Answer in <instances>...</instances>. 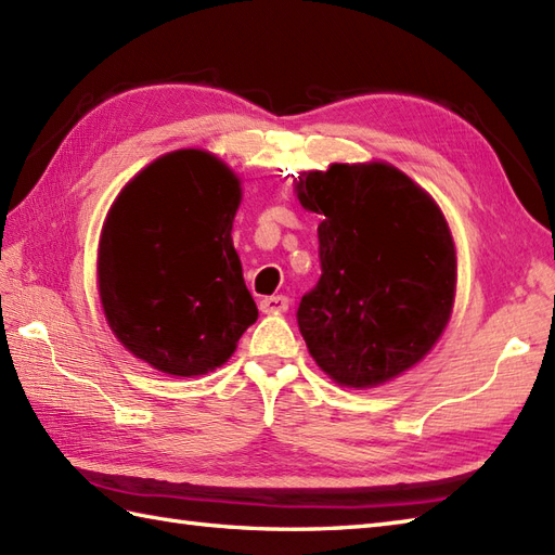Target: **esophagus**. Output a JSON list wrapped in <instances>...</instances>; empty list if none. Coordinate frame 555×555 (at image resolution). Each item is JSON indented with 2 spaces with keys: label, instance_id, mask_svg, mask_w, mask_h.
<instances>
[{
  "label": "esophagus",
  "instance_id": "obj_1",
  "mask_svg": "<svg viewBox=\"0 0 555 555\" xmlns=\"http://www.w3.org/2000/svg\"><path fill=\"white\" fill-rule=\"evenodd\" d=\"M288 309V298L286 295H272V298H262L260 300V312L262 314H281Z\"/></svg>",
  "mask_w": 555,
  "mask_h": 555
}]
</instances>
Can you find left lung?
Wrapping results in <instances>:
<instances>
[{
  "label": "left lung",
  "mask_w": 555,
  "mask_h": 555,
  "mask_svg": "<svg viewBox=\"0 0 555 555\" xmlns=\"http://www.w3.org/2000/svg\"><path fill=\"white\" fill-rule=\"evenodd\" d=\"M295 196L321 217V279L298 309L309 354L340 388L399 378L452 319L456 246L442 208L385 160L300 172Z\"/></svg>",
  "instance_id": "left-lung-1"
}]
</instances>
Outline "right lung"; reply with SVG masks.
<instances>
[{"mask_svg": "<svg viewBox=\"0 0 555 555\" xmlns=\"http://www.w3.org/2000/svg\"><path fill=\"white\" fill-rule=\"evenodd\" d=\"M241 177L203 149L149 163L115 196L96 250L113 336L172 378L229 362L257 307L231 238Z\"/></svg>", "mask_w": 555, "mask_h": 555, "instance_id": "1", "label": "right lung"}]
</instances>
